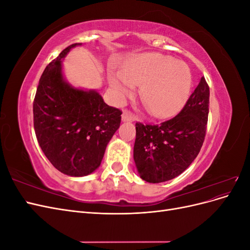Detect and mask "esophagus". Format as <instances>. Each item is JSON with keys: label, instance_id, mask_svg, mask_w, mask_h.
Instances as JSON below:
<instances>
[{"label": "esophagus", "instance_id": "obj_1", "mask_svg": "<svg viewBox=\"0 0 250 250\" xmlns=\"http://www.w3.org/2000/svg\"><path fill=\"white\" fill-rule=\"evenodd\" d=\"M135 116L132 115V113L129 110H124L122 113V120L123 121H128V122H133L135 121Z\"/></svg>", "mask_w": 250, "mask_h": 250}]
</instances>
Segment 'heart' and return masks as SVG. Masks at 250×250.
Segmentation results:
<instances>
[{
  "label": "heart",
  "mask_w": 250,
  "mask_h": 250,
  "mask_svg": "<svg viewBox=\"0 0 250 250\" xmlns=\"http://www.w3.org/2000/svg\"><path fill=\"white\" fill-rule=\"evenodd\" d=\"M109 85L118 101L142 86L141 100L150 115L168 118L180 110L192 87L188 66L161 53H143L128 60L124 71H111Z\"/></svg>",
  "instance_id": "b5f03b06"
}]
</instances>
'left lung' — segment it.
I'll return each instance as SVG.
<instances>
[{"mask_svg": "<svg viewBox=\"0 0 250 250\" xmlns=\"http://www.w3.org/2000/svg\"><path fill=\"white\" fill-rule=\"evenodd\" d=\"M209 87L202 77L177 116L160 124L135 123L133 160L142 179L164 183L192 164L206 138Z\"/></svg>", "mask_w": 250, "mask_h": 250, "instance_id": "1", "label": "left lung"}]
</instances>
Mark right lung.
Here are the masks:
<instances>
[{
  "label": "right lung",
  "mask_w": 250,
  "mask_h": 250,
  "mask_svg": "<svg viewBox=\"0 0 250 250\" xmlns=\"http://www.w3.org/2000/svg\"><path fill=\"white\" fill-rule=\"evenodd\" d=\"M73 43L46 66L33 102L37 142L50 163L69 176H85L99 167L121 123L122 110L95 90L72 87L62 77V59Z\"/></svg>",
  "instance_id": "add662e5"
}]
</instances>
